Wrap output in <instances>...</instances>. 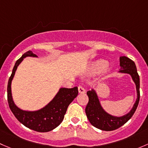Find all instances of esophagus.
<instances>
[{
    "label": "esophagus",
    "mask_w": 148,
    "mask_h": 148,
    "mask_svg": "<svg viewBox=\"0 0 148 148\" xmlns=\"http://www.w3.org/2000/svg\"><path fill=\"white\" fill-rule=\"evenodd\" d=\"M78 92L80 94H84L85 92V90L82 86L78 87Z\"/></svg>",
    "instance_id": "34e87169"
}]
</instances>
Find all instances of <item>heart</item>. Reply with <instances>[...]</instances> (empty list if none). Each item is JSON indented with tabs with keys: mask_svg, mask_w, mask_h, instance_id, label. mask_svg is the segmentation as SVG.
Instances as JSON below:
<instances>
[{
	"mask_svg": "<svg viewBox=\"0 0 148 148\" xmlns=\"http://www.w3.org/2000/svg\"><path fill=\"white\" fill-rule=\"evenodd\" d=\"M102 69V73L103 75L107 74L110 71L109 65L107 64V62L103 59H99L95 60L90 65V71L92 73H97Z\"/></svg>",
	"mask_w": 148,
	"mask_h": 148,
	"instance_id": "1",
	"label": "heart"
}]
</instances>
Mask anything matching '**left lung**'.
<instances>
[{
  "instance_id": "1",
  "label": "left lung",
  "mask_w": 148,
  "mask_h": 148,
  "mask_svg": "<svg viewBox=\"0 0 148 148\" xmlns=\"http://www.w3.org/2000/svg\"><path fill=\"white\" fill-rule=\"evenodd\" d=\"M120 73L128 74L136 86L137 99L132 109L123 116H115L108 113L102 107L96 90L92 89L87 92L89 101L85 108L87 118L92 125L101 130L111 131L119 128L127 123L135 113L140 100V77L135 63L126 56L120 57Z\"/></svg>"
}]
</instances>
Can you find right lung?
<instances>
[{"label":"right lung","instance_id":"obj_1","mask_svg":"<svg viewBox=\"0 0 148 148\" xmlns=\"http://www.w3.org/2000/svg\"><path fill=\"white\" fill-rule=\"evenodd\" d=\"M26 57L38 58L29 51L24 53L16 61L8 83V102L10 110L20 123L29 129L37 132H45L53 130L63 121L68 106L78 94L77 87L73 88H60L53 100L41 109L34 111L23 110L15 104L11 92V83L18 65Z\"/></svg>","mask_w":148,"mask_h":148}]
</instances>
